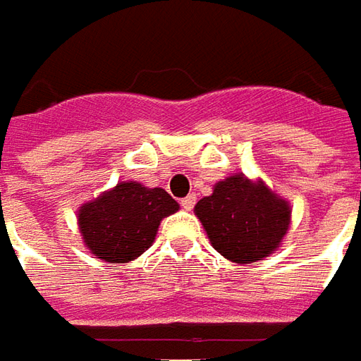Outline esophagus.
<instances>
[{
  "instance_id": "34e87169",
  "label": "esophagus",
  "mask_w": 361,
  "mask_h": 361,
  "mask_svg": "<svg viewBox=\"0 0 361 361\" xmlns=\"http://www.w3.org/2000/svg\"><path fill=\"white\" fill-rule=\"evenodd\" d=\"M195 204H197V197H195V195H188V197H185L180 200V207L185 210H192Z\"/></svg>"
}]
</instances>
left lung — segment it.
I'll list each match as a JSON object with an SVG mask.
<instances>
[{"label":"left lung","mask_w":361,"mask_h":361,"mask_svg":"<svg viewBox=\"0 0 361 361\" xmlns=\"http://www.w3.org/2000/svg\"><path fill=\"white\" fill-rule=\"evenodd\" d=\"M290 204L262 180L234 175L200 198L195 214L210 244L236 264L262 260L276 250L290 226Z\"/></svg>","instance_id":"left-lung-1"}]
</instances>
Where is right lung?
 <instances>
[{
	"mask_svg": "<svg viewBox=\"0 0 361 361\" xmlns=\"http://www.w3.org/2000/svg\"><path fill=\"white\" fill-rule=\"evenodd\" d=\"M178 202L164 188L141 183H118L79 209V231L85 246L109 264H125L141 256L154 240L164 216Z\"/></svg>",
	"mask_w": 361,
	"mask_h": 361,
	"instance_id": "right-lung-1",
	"label": "right lung"
}]
</instances>
